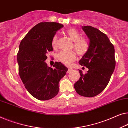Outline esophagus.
Masks as SVG:
<instances>
[{
	"label": "esophagus",
	"mask_w": 128,
	"mask_h": 128,
	"mask_svg": "<svg viewBox=\"0 0 128 128\" xmlns=\"http://www.w3.org/2000/svg\"><path fill=\"white\" fill-rule=\"evenodd\" d=\"M72 70V68H68V69L67 73H70V72H71Z\"/></svg>",
	"instance_id": "1"
}]
</instances>
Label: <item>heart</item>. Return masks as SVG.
Here are the masks:
<instances>
[{"label":"heart","instance_id":"b5f03b06","mask_svg":"<svg viewBox=\"0 0 128 128\" xmlns=\"http://www.w3.org/2000/svg\"><path fill=\"white\" fill-rule=\"evenodd\" d=\"M66 34L71 41L74 42L73 46L75 51L80 56L86 53L88 49V43L86 39L81 38L80 33L75 28H70L66 30ZM57 43V37H53L52 41L53 46H55ZM58 60L66 66H69L76 59V53L73 51L61 52L58 54Z\"/></svg>","mask_w":128,"mask_h":128}]
</instances>
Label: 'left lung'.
<instances>
[{"instance_id":"obj_1","label":"left lung","mask_w":128,"mask_h":128,"mask_svg":"<svg viewBox=\"0 0 128 128\" xmlns=\"http://www.w3.org/2000/svg\"><path fill=\"white\" fill-rule=\"evenodd\" d=\"M89 40L88 49L79 63L88 70L74 84L76 92L83 96L93 97L106 88L115 69L114 48L105 34L90 26L82 27Z\"/></svg>"}]
</instances>
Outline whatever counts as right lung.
I'll return each mask as SVG.
<instances>
[{
  "label": "right lung",
  "mask_w": 128,
  "mask_h": 128,
  "mask_svg": "<svg viewBox=\"0 0 128 128\" xmlns=\"http://www.w3.org/2000/svg\"><path fill=\"white\" fill-rule=\"evenodd\" d=\"M63 26L57 22L39 23L20 43L17 54L19 74L28 92L38 100H50L58 95L59 82L68 70L60 62H56L53 68L45 62L46 53L53 50V38Z\"/></svg>",
  "instance_id": "add662e5"
}]
</instances>
